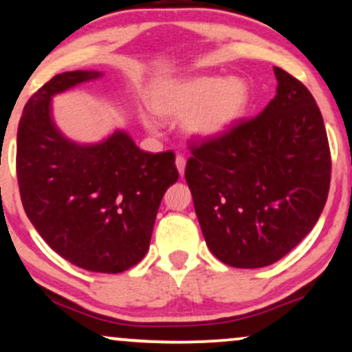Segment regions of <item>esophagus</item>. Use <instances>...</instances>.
Instances as JSON below:
<instances>
[{"instance_id":"1","label":"esophagus","mask_w":352,"mask_h":352,"mask_svg":"<svg viewBox=\"0 0 352 352\" xmlns=\"http://www.w3.org/2000/svg\"><path fill=\"white\" fill-rule=\"evenodd\" d=\"M175 166H177V170H179L180 175H184L185 166H186V161H185L184 155H177V157H175Z\"/></svg>"}]
</instances>
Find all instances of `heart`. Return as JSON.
<instances>
[{
  "label": "heart",
  "instance_id": "heart-1",
  "mask_svg": "<svg viewBox=\"0 0 352 352\" xmlns=\"http://www.w3.org/2000/svg\"><path fill=\"white\" fill-rule=\"evenodd\" d=\"M248 102L245 81L212 74L159 81L149 92L151 110L166 120L184 118V131L197 140H214L232 130L247 112ZM141 120L149 131L157 130L149 113L141 115Z\"/></svg>",
  "mask_w": 352,
  "mask_h": 352
}]
</instances>
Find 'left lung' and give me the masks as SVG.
<instances>
[{"instance_id": "8db88e82", "label": "left lung", "mask_w": 352, "mask_h": 352, "mask_svg": "<svg viewBox=\"0 0 352 352\" xmlns=\"http://www.w3.org/2000/svg\"><path fill=\"white\" fill-rule=\"evenodd\" d=\"M258 117L191 148L185 179L206 245L234 268H263L305 237L328 198L331 157L317 102L274 66Z\"/></svg>"}]
</instances>
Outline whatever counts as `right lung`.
<instances>
[{
	"instance_id": "1",
	"label": "right lung",
	"mask_w": 352,
	"mask_h": 352,
	"mask_svg": "<svg viewBox=\"0 0 352 352\" xmlns=\"http://www.w3.org/2000/svg\"><path fill=\"white\" fill-rule=\"evenodd\" d=\"M100 76L66 71L30 97L17 128V182L25 214L58 255L94 273H122L144 258L179 170L172 151L146 153L123 130L94 144L58 130L53 96Z\"/></svg>"
}]
</instances>
